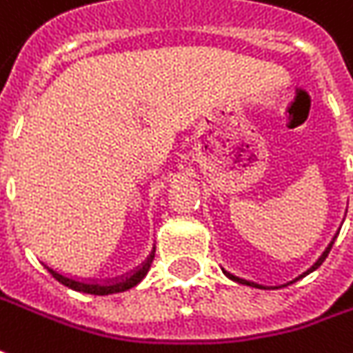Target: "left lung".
I'll use <instances>...</instances> for the list:
<instances>
[{"mask_svg": "<svg viewBox=\"0 0 353 353\" xmlns=\"http://www.w3.org/2000/svg\"><path fill=\"white\" fill-rule=\"evenodd\" d=\"M332 243H334V241H332ZM332 243L329 246H327V250H325V252L321 254V258H319V260H317V262L314 263V265H312V268H310V270L305 271L304 275H307V273H312V271L314 270H317V268H319V265H321L323 262H325V258H327V256H329V252H331V248H332ZM223 273H225V275H228L229 279H233V281H236V283H243V285H248V287H256V288H265V287H262V285H256V283H252V281H246V279H241V277H236V275H233V273H229V271H225L223 270ZM304 275H300V277H304ZM300 277H298V279H300Z\"/></svg>", "mask_w": 353, "mask_h": 353, "instance_id": "8db88e82", "label": "left lung"}]
</instances>
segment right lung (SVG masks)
Wrapping results in <instances>:
<instances>
[{
  "label": "right lung",
  "instance_id": "1",
  "mask_svg": "<svg viewBox=\"0 0 353 353\" xmlns=\"http://www.w3.org/2000/svg\"><path fill=\"white\" fill-rule=\"evenodd\" d=\"M152 260H154V250L149 254V258L137 265L134 271L125 273L122 277H117L112 281H83L78 279V277H72V275H66V273H61V271L53 270L51 265L43 263L48 271L55 277L59 283H63L65 287L72 288V290H78V292H88V294H97V296H105V294H114V292H124L128 288L135 287L137 283H141L143 277L147 275V271L151 268Z\"/></svg>",
  "mask_w": 353,
  "mask_h": 353
}]
</instances>
